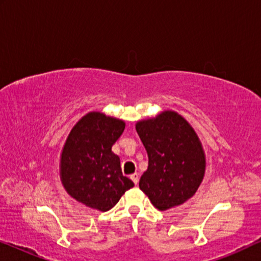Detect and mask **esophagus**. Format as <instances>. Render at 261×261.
<instances>
[{
    "label": "esophagus",
    "mask_w": 261,
    "mask_h": 261,
    "mask_svg": "<svg viewBox=\"0 0 261 261\" xmlns=\"http://www.w3.org/2000/svg\"><path fill=\"white\" fill-rule=\"evenodd\" d=\"M130 179L133 180V183L137 185L139 183V173H134L130 176Z\"/></svg>",
    "instance_id": "1"
}]
</instances>
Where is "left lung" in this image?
I'll return each instance as SVG.
<instances>
[{
  "label": "left lung",
  "mask_w": 261,
  "mask_h": 261,
  "mask_svg": "<svg viewBox=\"0 0 261 261\" xmlns=\"http://www.w3.org/2000/svg\"><path fill=\"white\" fill-rule=\"evenodd\" d=\"M135 128L148 155L147 171L139 187L156 209L183 204L195 195L204 176V153L195 130L169 110L140 121Z\"/></svg>",
  "instance_id": "left-lung-1"
}]
</instances>
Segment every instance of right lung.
Segmentation results:
<instances>
[{
    "label": "right lung",
    "mask_w": 261,
    "mask_h": 261,
    "mask_svg": "<svg viewBox=\"0 0 261 261\" xmlns=\"http://www.w3.org/2000/svg\"><path fill=\"white\" fill-rule=\"evenodd\" d=\"M123 130V121L101 113H89L74 124L64 146L60 174L64 188L76 201L108 212L134 187L112 152Z\"/></svg>",
    "instance_id": "obj_1"
}]
</instances>
